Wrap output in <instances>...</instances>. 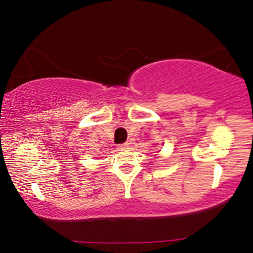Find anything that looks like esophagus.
Listing matches in <instances>:
<instances>
[{
  "label": "esophagus",
  "mask_w": 253,
  "mask_h": 253,
  "mask_svg": "<svg viewBox=\"0 0 253 253\" xmlns=\"http://www.w3.org/2000/svg\"><path fill=\"white\" fill-rule=\"evenodd\" d=\"M128 148H129V143H128V142L122 143V144H120V146H118V149H120V150H127Z\"/></svg>",
  "instance_id": "34e87169"
}]
</instances>
